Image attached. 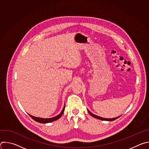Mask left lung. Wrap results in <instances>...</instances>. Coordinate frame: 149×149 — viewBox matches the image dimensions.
I'll return each instance as SVG.
<instances>
[{
  "instance_id": "8db88e82",
  "label": "left lung",
  "mask_w": 149,
  "mask_h": 149,
  "mask_svg": "<svg viewBox=\"0 0 149 149\" xmlns=\"http://www.w3.org/2000/svg\"><path fill=\"white\" fill-rule=\"evenodd\" d=\"M87 111H88V113H89L91 116H93V117H94V118H97V119H99V120H104V121H114V120H116L117 118H119V117H120V116H119V117H116V118H102V117L97 116H96V115H95V114L91 113L88 110H87Z\"/></svg>"
}]
</instances>
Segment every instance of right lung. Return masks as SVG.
<instances>
[{
	"label": "right lung",
	"instance_id": "1",
	"mask_svg": "<svg viewBox=\"0 0 149 149\" xmlns=\"http://www.w3.org/2000/svg\"><path fill=\"white\" fill-rule=\"evenodd\" d=\"M65 105H64V107H63L62 111L61 112V113L59 114H58V116L54 117H52V118H39V117H34L33 116H31L30 114L29 116L33 119L35 121L38 122V123H50V122H52L54 121H55L58 119H59L61 116L63 114V111H64L65 110Z\"/></svg>",
	"mask_w": 149,
	"mask_h": 149
}]
</instances>
